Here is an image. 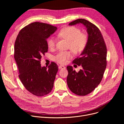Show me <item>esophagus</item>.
Segmentation results:
<instances>
[{"mask_svg": "<svg viewBox=\"0 0 124 124\" xmlns=\"http://www.w3.org/2000/svg\"><path fill=\"white\" fill-rule=\"evenodd\" d=\"M59 69H65V67L63 65H59Z\"/></svg>", "mask_w": 124, "mask_h": 124, "instance_id": "obj_1", "label": "esophagus"}]
</instances>
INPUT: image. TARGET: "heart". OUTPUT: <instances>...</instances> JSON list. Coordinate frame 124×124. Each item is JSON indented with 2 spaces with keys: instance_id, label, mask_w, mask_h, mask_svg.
Wrapping results in <instances>:
<instances>
[{
  "instance_id": "obj_1",
  "label": "heart",
  "mask_w": 124,
  "mask_h": 124,
  "mask_svg": "<svg viewBox=\"0 0 124 124\" xmlns=\"http://www.w3.org/2000/svg\"><path fill=\"white\" fill-rule=\"evenodd\" d=\"M58 36L69 41L68 47L75 54L82 51L85 47L88 41L87 35L81 33V30L75 26H68L62 28L59 32ZM47 45L49 48L54 49L56 46L55 39L53 37L49 38L47 41ZM72 56L71 51H60L54 56V60L60 64H65Z\"/></svg>"
}]
</instances>
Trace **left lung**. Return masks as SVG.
<instances>
[{"mask_svg": "<svg viewBox=\"0 0 124 124\" xmlns=\"http://www.w3.org/2000/svg\"><path fill=\"white\" fill-rule=\"evenodd\" d=\"M83 24L88 34L87 45L80 56L73 63L81 65L78 72L70 66L67 67V82L70 90L79 96H86L94 90L101 82L107 67V48L99 29L93 23L79 19L69 23L70 25Z\"/></svg>", "mask_w": 124, "mask_h": 124, "instance_id": "8db88e82", "label": "left lung"}]
</instances>
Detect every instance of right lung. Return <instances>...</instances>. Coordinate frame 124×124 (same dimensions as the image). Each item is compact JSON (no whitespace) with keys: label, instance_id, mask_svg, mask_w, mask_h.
Wrapping results in <instances>:
<instances>
[{"label":"right lung","instance_id":"1","mask_svg":"<svg viewBox=\"0 0 124 124\" xmlns=\"http://www.w3.org/2000/svg\"><path fill=\"white\" fill-rule=\"evenodd\" d=\"M57 29L49 24L34 22L21 30L14 46V58L19 69V77L25 89L35 96L41 97L52 90L58 70L51 62L42 67L41 59L47 52L46 39Z\"/></svg>","mask_w":124,"mask_h":124}]
</instances>
